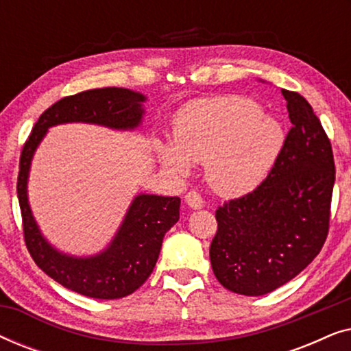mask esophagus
I'll return each mask as SVG.
<instances>
[{"mask_svg": "<svg viewBox=\"0 0 351 351\" xmlns=\"http://www.w3.org/2000/svg\"><path fill=\"white\" fill-rule=\"evenodd\" d=\"M185 203L189 204L191 209H201V208H203V198H201V195L195 190H191L185 195Z\"/></svg>", "mask_w": 351, "mask_h": 351, "instance_id": "34e87169", "label": "esophagus"}]
</instances>
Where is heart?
<instances>
[{
  "label": "heart",
  "instance_id": "heart-1",
  "mask_svg": "<svg viewBox=\"0 0 351 351\" xmlns=\"http://www.w3.org/2000/svg\"><path fill=\"white\" fill-rule=\"evenodd\" d=\"M281 124L263 117L252 100L225 95L185 105L172 123V143L155 141L161 165L184 177L191 162H206L213 189L223 196L246 195L265 180L280 156Z\"/></svg>",
  "mask_w": 351,
  "mask_h": 351
}]
</instances>
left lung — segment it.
<instances>
[{
  "instance_id": "left-lung-1",
  "label": "left lung",
  "mask_w": 351,
  "mask_h": 351,
  "mask_svg": "<svg viewBox=\"0 0 351 351\" xmlns=\"http://www.w3.org/2000/svg\"><path fill=\"white\" fill-rule=\"evenodd\" d=\"M281 93L292 128L275 166L256 190L215 210L210 265L220 285L241 295L268 294L295 278L329 232L332 147L311 105Z\"/></svg>"
}]
</instances>
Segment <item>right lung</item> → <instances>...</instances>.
<instances>
[{
  "mask_svg": "<svg viewBox=\"0 0 351 351\" xmlns=\"http://www.w3.org/2000/svg\"><path fill=\"white\" fill-rule=\"evenodd\" d=\"M145 100L143 94L124 88L69 95L41 114L22 148L17 196L27 249L47 276L81 295L112 300L137 291L156 265L166 232L179 220L180 198L137 195L107 249L89 257L69 256L47 243L28 204L27 184L33 155L47 129L57 124L89 123L123 131L136 129L145 113L142 107Z\"/></svg>",
  "mask_w": 351,
  "mask_h": 351,
  "instance_id": "obj_1",
  "label": "right lung"
}]
</instances>
